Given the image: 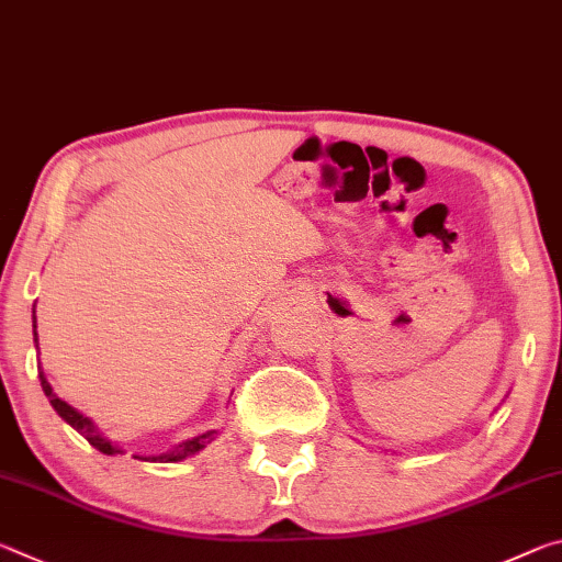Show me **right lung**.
Listing matches in <instances>:
<instances>
[{"mask_svg": "<svg viewBox=\"0 0 562 562\" xmlns=\"http://www.w3.org/2000/svg\"><path fill=\"white\" fill-rule=\"evenodd\" d=\"M36 311L32 308V330H34V344H36V348H40V336H36ZM40 381H42V391H44V395H47L49 398V403H52V408L59 413L61 416V420H67L69 426L77 430L79 436H85L91 446H94L99 453H104V456H119V453H126L124 448H119V446H114L112 440H109L106 436H101L99 434V428L94 426V423H91V418H87L85 413H79L77 408H71L67 401H61L57 393H54V389L49 385V381H47V375H44V371H40ZM216 436H218V430H206V434H201V436H196V438H189V440H181L179 446H173L171 450H167V453H159V456H134V458H139V461H151V463H179V461H187V458H191V456H196L199 450H204L211 440H216Z\"/></svg>", "mask_w": 562, "mask_h": 562, "instance_id": "right-lung-1", "label": "right lung"}]
</instances>
